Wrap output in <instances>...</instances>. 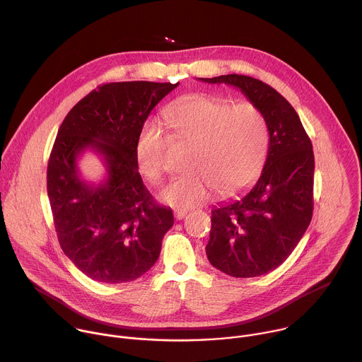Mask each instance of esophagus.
<instances>
[{
  "mask_svg": "<svg viewBox=\"0 0 362 362\" xmlns=\"http://www.w3.org/2000/svg\"><path fill=\"white\" fill-rule=\"evenodd\" d=\"M186 215H187V211H185V209H177V211H175V219H176V221L183 219Z\"/></svg>",
  "mask_w": 362,
  "mask_h": 362,
  "instance_id": "34e87169",
  "label": "esophagus"
}]
</instances>
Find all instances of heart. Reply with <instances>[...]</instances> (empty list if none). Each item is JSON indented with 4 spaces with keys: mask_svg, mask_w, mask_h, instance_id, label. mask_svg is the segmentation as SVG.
Here are the masks:
<instances>
[{
    "mask_svg": "<svg viewBox=\"0 0 362 362\" xmlns=\"http://www.w3.org/2000/svg\"><path fill=\"white\" fill-rule=\"evenodd\" d=\"M166 126L177 140L192 143L189 169L175 177L159 197L173 208H193L214 190L232 194L259 177L268 154L269 133L262 115L252 103H238L214 94H190L165 109ZM169 137L153 122L146 123L136 141L139 170L160 182L166 173Z\"/></svg>",
    "mask_w": 362,
    "mask_h": 362,
    "instance_id": "b5f03b06",
    "label": "heart"
}]
</instances>
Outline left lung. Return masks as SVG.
<instances>
[{
	"mask_svg": "<svg viewBox=\"0 0 362 362\" xmlns=\"http://www.w3.org/2000/svg\"><path fill=\"white\" fill-rule=\"evenodd\" d=\"M239 88L259 109L269 132L261 177L243 196L215 206L209 262L235 278L265 275L286 261L314 211V150L289 101L267 83L239 74L200 78Z\"/></svg>",
	"mask_w": 362,
	"mask_h": 362,
	"instance_id": "left-lung-1",
	"label": "left lung"
}]
</instances>
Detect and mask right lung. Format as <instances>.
Segmentation results:
<instances>
[{
	"mask_svg": "<svg viewBox=\"0 0 362 362\" xmlns=\"http://www.w3.org/2000/svg\"><path fill=\"white\" fill-rule=\"evenodd\" d=\"M179 83L123 81L98 86L63 120L47 166V193L60 246L88 278L123 284L154 264L170 208L158 204L143 185L134 147L158 103ZM87 148L100 153L107 179L98 185L79 176L76 160Z\"/></svg>",
	"mask_w": 362,
	"mask_h": 362,
	"instance_id": "1",
	"label": "right lung"
}]
</instances>
